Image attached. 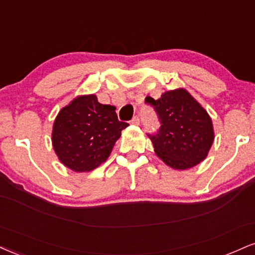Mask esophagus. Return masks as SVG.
<instances>
[{
    "instance_id": "34e87169",
    "label": "esophagus",
    "mask_w": 255,
    "mask_h": 255,
    "mask_svg": "<svg viewBox=\"0 0 255 255\" xmlns=\"http://www.w3.org/2000/svg\"><path fill=\"white\" fill-rule=\"evenodd\" d=\"M130 122H131V124H133V125H135V126L140 125V118H139V116H134L133 120H131Z\"/></svg>"
}]
</instances>
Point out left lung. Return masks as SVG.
I'll use <instances>...</instances> for the list:
<instances>
[{
  "label": "left lung",
  "instance_id": "1",
  "mask_svg": "<svg viewBox=\"0 0 255 255\" xmlns=\"http://www.w3.org/2000/svg\"><path fill=\"white\" fill-rule=\"evenodd\" d=\"M157 112L160 128L148 135L155 154L174 170H188L207 158L213 145L209 114L185 89L165 91L160 98L146 97Z\"/></svg>",
  "mask_w": 255,
  "mask_h": 255
}]
</instances>
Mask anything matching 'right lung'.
<instances>
[{
    "mask_svg": "<svg viewBox=\"0 0 255 255\" xmlns=\"http://www.w3.org/2000/svg\"><path fill=\"white\" fill-rule=\"evenodd\" d=\"M115 107L101 104L96 95L77 96L58 113L52 146L61 164L75 172H90L108 159L122 129Z\"/></svg>",
    "mask_w": 255,
    "mask_h": 255,
    "instance_id": "1",
    "label": "right lung"
}]
</instances>
